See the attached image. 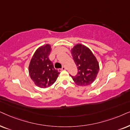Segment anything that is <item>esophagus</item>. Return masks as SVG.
I'll return each mask as SVG.
<instances>
[{"label":"esophagus","instance_id":"obj_1","mask_svg":"<svg viewBox=\"0 0 130 130\" xmlns=\"http://www.w3.org/2000/svg\"><path fill=\"white\" fill-rule=\"evenodd\" d=\"M66 70V68H65V67H63L61 69H58L59 71H60V70Z\"/></svg>","mask_w":130,"mask_h":130}]
</instances>
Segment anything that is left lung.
<instances>
[{
	"label": "left lung",
	"mask_w": 130,
	"mask_h": 130,
	"mask_svg": "<svg viewBox=\"0 0 130 130\" xmlns=\"http://www.w3.org/2000/svg\"><path fill=\"white\" fill-rule=\"evenodd\" d=\"M71 53L78 69L77 75H70L72 79L79 86L91 84L95 80L99 71V65L96 57L89 48L81 44L74 46Z\"/></svg>",
	"instance_id": "1"
}]
</instances>
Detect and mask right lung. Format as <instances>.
<instances>
[{
	"label": "right lung",
	"instance_id": "right-lung-1",
	"mask_svg": "<svg viewBox=\"0 0 130 130\" xmlns=\"http://www.w3.org/2000/svg\"><path fill=\"white\" fill-rule=\"evenodd\" d=\"M51 52V46L48 44L38 48L28 67L31 78L36 86L43 89L52 85L60 74L49 59Z\"/></svg>",
	"mask_w": 130,
	"mask_h": 130
}]
</instances>
